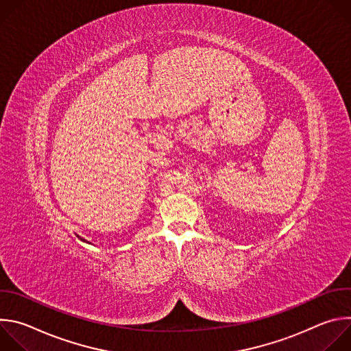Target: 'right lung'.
Wrapping results in <instances>:
<instances>
[{
    "instance_id": "add662e5",
    "label": "right lung",
    "mask_w": 351,
    "mask_h": 351,
    "mask_svg": "<svg viewBox=\"0 0 351 351\" xmlns=\"http://www.w3.org/2000/svg\"><path fill=\"white\" fill-rule=\"evenodd\" d=\"M77 237H79V239H80V240H82V241H86V240H84V239H83V237H80V236H77ZM86 243H88V241H86Z\"/></svg>"
}]
</instances>
